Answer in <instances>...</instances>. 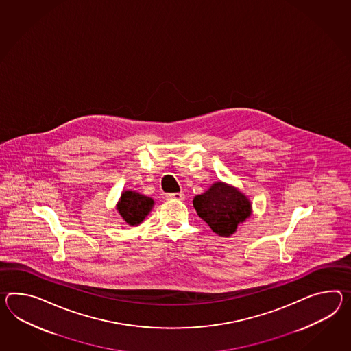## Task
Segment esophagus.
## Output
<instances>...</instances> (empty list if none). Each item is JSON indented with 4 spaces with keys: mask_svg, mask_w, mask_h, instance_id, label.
Instances as JSON below:
<instances>
[{
    "mask_svg": "<svg viewBox=\"0 0 351 351\" xmlns=\"http://www.w3.org/2000/svg\"><path fill=\"white\" fill-rule=\"evenodd\" d=\"M166 197L169 200H184L185 195H184V193H172V194H167Z\"/></svg>",
    "mask_w": 351,
    "mask_h": 351,
    "instance_id": "1",
    "label": "esophagus"
}]
</instances>
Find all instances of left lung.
<instances>
[{
	"instance_id": "1",
	"label": "left lung",
	"mask_w": 351,
	"mask_h": 351,
	"mask_svg": "<svg viewBox=\"0 0 351 351\" xmlns=\"http://www.w3.org/2000/svg\"><path fill=\"white\" fill-rule=\"evenodd\" d=\"M197 215L219 236L233 234L239 223L251 215V202L239 189L222 181L214 182L210 188L193 200Z\"/></svg>"
}]
</instances>
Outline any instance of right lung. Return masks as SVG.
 I'll return each instance as SVG.
<instances>
[{
  "mask_svg": "<svg viewBox=\"0 0 351 351\" xmlns=\"http://www.w3.org/2000/svg\"><path fill=\"white\" fill-rule=\"evenodd\" d=\"M154 204L152 197L142 195L137 191L127 190V191H123L117 209L119 212L120 217L125 222L130 226H138L143 222L145 217L152 210Z\"/></svg>",
  "mask_w": 351,
  "mask_h": 351,
  "instance_id": "add662e5",
  "label": "right lung"
}]
</instances>
